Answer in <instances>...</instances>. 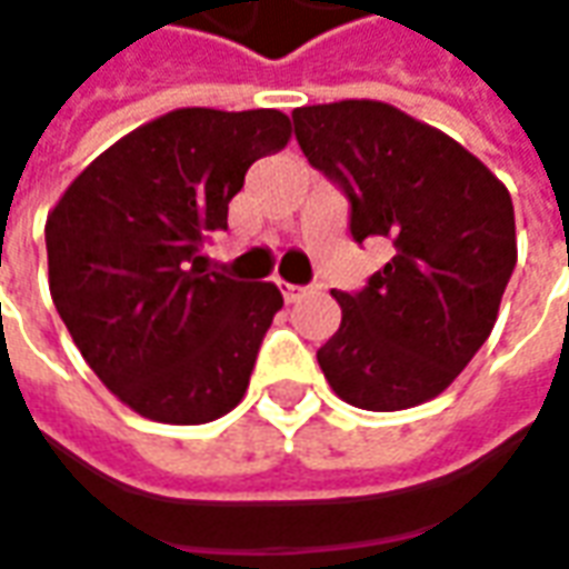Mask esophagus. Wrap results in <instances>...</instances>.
I'll return each instance as SVG.
<instances>
[{
    "label": "esophagus",
    "instance_id": "obj_1",
    "mask_svg": "<svg viewBox=\"0 0 569 569\" xmlns=\"http://www.w3.org/2000/svg\"><path fill=\"white\" fill-rule=\"evenodd\" d=\"M280 292H283V299L289 302V306H292V302H299V299L306 296V289H302V286L283 283V280H280Z\"/></svg>",
    "mask_w": 569,
    "mask_h": 569
}]
</instances>
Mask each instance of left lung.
<instances>
[{
  "label": "left lung",
  "mask_w": 569,
  "mask_h": 569,
  "mask_svg": "<svg viewBox=\"0 0 569 569\" xmlns=\"http://www.w3.org/2000/svg\"><path fill=\"white\" fill-rule=\"evenodd\" d=\"M309 163L351 199V234L392 260L360 292H331L341 328L318 367L348 406L399 412L441 396L489 338L516 267L506 183L445 131L377 99L292 112Z\"/></svg>",
  "instance_id": "8db88e82"
}]
</instances>
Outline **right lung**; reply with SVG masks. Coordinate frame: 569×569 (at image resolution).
Segmentation results:
<instances>
[{"mask_svg":"<svg viewBox=\"0 0 569 569\" xmlns=\"http://www.w3.org/2000/svg\"><path fill=\"white\" fill-rule=\"evenodd\" d=\"M277 109H173L118 138L48 216V283L92 373L138 416L206 425L248 392L283 296L206 273L253 160L283 151Z\"/></svg>","mask_w":569,"mask_h":569,"instance_id":"add662e5","label":"right lung"}]
</instances>
